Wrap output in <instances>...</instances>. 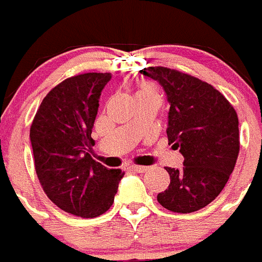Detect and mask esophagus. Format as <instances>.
I'll use <instances>...</instances> for the list:
<instances>
[{"mask_svg":"<svg viewBox=\"0 0 262 262\" xmlns=\"http://www.w3.org/2000/svg\"><path fill=\"white\" fill-rule=\"evenodd\" d=\"M129 168L133 169L134 172H136V173H144V172H147V166H143V165H131L129 166Z\"/></svg>","mask_w":262,"mask_h":262,"instance_id":"obj_1","label":"esophagus"}]
</instances>
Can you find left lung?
Instances as JSON below:
<instances>
[{
  "mask_svg": "<svg viewBox=\"0 0 262 262\" xmlns=\"http://www.w3.org/2000/svg\"><path fill=\"white\" fill-rule=\"evenodd\" d=\"M140 75L157 81L169 103V144L184 156L181 169L165 168L170 184L157 201L173 212L198 211L226 186L239 155V119L214 86L193 76L148 67Z\"/></svg>",
  "mask_w": 262,
  "mask_h": 262,
  "instance_id": "left-lung-1",
  "label": "left lung"
}]
</instances>
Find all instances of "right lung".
<instances>
[{
	"instance_id": "1",
	"label": "right lung",
	"mask_w": 262,
	"mask_h": 262,
	"mask_svg": "<svg viewBox=\"0 0 262 262\" xmlns=\"http://www.w3.org/2000/svg\"><path fill=\"white\" fill-rule=\"evenodd\" d=\"M111 73H84L53 88L30 128L35 170L57 207L76 216L96 217L114 202L122 169H110L89 155L99 97Z\"/></svg>"
}]
</instances>
